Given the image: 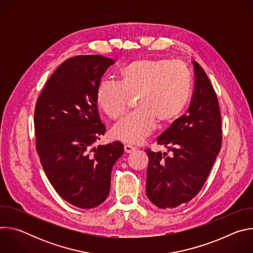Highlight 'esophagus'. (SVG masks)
Instances as JSON below:
<instances>
[{"label":"esophagus","mask_w":253,"mask_h":253,"mask_svg":"<svg viewBox=\"0 0 253 253\" xmlns=\"http://www.w3.org/2000/svg\"><path fill=\"white\" fill-rule=\"evenodd\" d=\"M135 149H136V148L133 147V146H131V145H125V146H124V150H125L126 153H131V152L134 151Z\"/></svg>","instance_id":"1"}]
</instances>
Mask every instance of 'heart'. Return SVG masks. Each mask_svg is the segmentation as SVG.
Instances as JSON below:
<instances>
[{
  "instance_id": "1",
  "label": "heart",
  "mask_w": 253,
  "mask_h": 253,
  "mask_svg": "<svg viewBox=\"0 0 253 253\" xmlns=\"http://www.w3.org/2000/svg\"><path fill=\"white\" fill-rule=\"evenodd\" d=\"M121 84L103 81L96 91L101 109L111 119H119L127 110L130 97L138 109L112 129V136L128 144L145 139L159 124L174 122L186 108L192 88L188 67L167 59L136 60L122 69Z\"/></svg>"
}]
</instances>
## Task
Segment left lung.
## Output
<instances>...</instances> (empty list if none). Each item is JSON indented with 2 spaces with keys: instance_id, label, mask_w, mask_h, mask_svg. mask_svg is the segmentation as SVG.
<instances>
[{
  "instance_id": "obj_1",
  "label": "left lung",
  "mask_w": 253,
  "mask_h": 253,
  "mask_svg": "<svg viewBox=\"0 0 253 253\" xmlns=\"http://www.w3.org/2000/svg\"><path fill=\"white\" fill-rule=\"evenodd\" d=\"M194 92L187 114L176 119L157 143L172 152H153L149 158L146 194L159 208L189 202L202 188L222 143L217 96L202 67L195 61Z\"/></svg>"
}]
</instances>
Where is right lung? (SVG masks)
Segmentation results:
<instances>
[{"mask_svg": "<svg viewBox=\"0 0 253 253\" xmlns=\"http://www.w3.org/2000/svg\"><path fill=\"white\" fill-rule=\"evenodd\" d=\"M114 60L100 55L63 62L47 81L35 108L36 148L57 193L89 209L108 197L111 172L124 152L119 141L95 146L104 135L96 91Z\"/></svg>", "mask_w": 253, "mask_h": 253, "instance_id": "1", "label": "right lung"}]
</instances>
